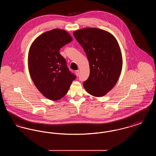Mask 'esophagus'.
<instances>
[{
  "mask_svg": "<svg viewBox=\"0 0 156 156\" xmlns=\"http://www.w3.org/2000/svg\"><path fill=\"white\" fill-rule=\"evenodd\" d=\"M79 74H80V71H79V70L75 71V74H76V75L77 76L79 75Z\"/></svg>",
  "mask_w": 156,
  "mask_h": 156,
  "instance_id": "1",
  "label": "esophagus"
}]
</instances>
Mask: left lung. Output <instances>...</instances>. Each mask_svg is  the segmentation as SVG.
<instances>
[{
    "label": "left lung",
    "instance_id": "8db88e82",
    "mask_svg": "<svg viewBox=\"0 0 156 156\" xmlns=\"http://www.w3.org/2000/svg\"><path fill=\"white\" fill-rule=\"evenodd\" d=\"M73 34L89 61L90 74L83 87L94 97H104L121 74L123 61L118 42L111 33L98 28H84Z\"/></svg>",
    "mask_w": 156,
    "mask_h": 156
}]
</instances>
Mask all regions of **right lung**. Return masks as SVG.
Returning a JSON list of instances; mask_svg holds the SVG:
<instances>
[{
    "label": "right lung",
    "instance_id": "right-lung-1",
    "mask_svg": "<svg viewBox=\"0 0 156 156\" xmlns=\"http://www.w3.org/2000/svg\"><path fill=\"white\" fill-rule=\"evenodd\" d=\"M72 41L67 31L54 29L40 35L30 46V76L37 89L48 99L57 101L64 97L76 78L59 52L62 47Z\"/></svg>",
    "mask_w": 156,
    "mask_h": 156
}]
</instances>
